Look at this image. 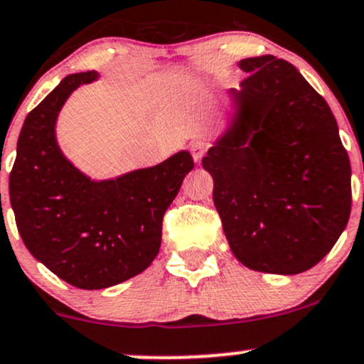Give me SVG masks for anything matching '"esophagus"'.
Segmentation results:
<instances>
[{"label": "esophagus", "mask_w": 364, "mask_h": 364, "mask_svg": "<svg viewBox=\"0 0 364 364\" xmlns=\"http://www.w3.org/2000/svg\"><path fill=\"white\" fill-rule=\"evenodd\" d=\"M206 149H208V146H206L205 142H201V140H194V142H191V152H193V158L196 163L201 161Z\"/></svg>", "instance_id": "34e87169"}]
</instances>
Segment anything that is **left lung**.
I'll return each instance as SVG.
<instances>
[{
  "label": "left lung",
  "instance_id": "8db88e82",
  "mask_svg": "<svg viewBox=\"0 0 364 364\" xmlns=\"http://www.w3.org/2000/svg\"><path fill=\"white\" fill-rule=\"evenodd\" d=\"M228 127L203 158L230 252L246 267L300 274L350 215V163L324 99L274 55L243 58Z\"/></svg>",
  "mask_w": 364,
  "mask_h": 364
}]
</instances>
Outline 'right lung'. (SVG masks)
Instances as JSON below:
<instances>
[{"label":"right lung","instance_id":"right-lung-1","mask_svg":"<svg viewBox=\"0 0 364 364\" xmlns=\"http://www.w3.org/2000/svg\"><path fill=\"white\" fill-rule=\"evenodd\" d=\"M97 71L69 74L27 114L10 173L18 234L38 262L81 290H102L146 271L161 246L163 215L194 168L189 151L159 165L97 178L73 165L57 119Z\"/></svg>","mask_w":364,"mask_h":364}]
</instances>
